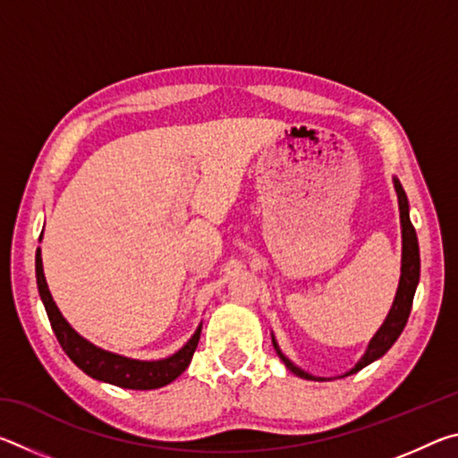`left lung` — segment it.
<instances>
[{
  "mask_svg": "<svg viewBox=\"0 0 458 458\" xmlns=\"http://www.w3.org/2000/svg\"><path fill=\"white\" fill-rule=\"evenodd\" d=\"M394 190H396V196H398L400 226H402V267H400V283L396 289V297H394V303L390 307V311H387L384 323L379 325L376 335L369 339L366 352H363L358 363H355L350 371H345V374L339 377L352 376V374H355V371H360L366 366H369L371 361L382 358V355L390 350L394 344H396L400 333L404 331L410 309H412L416 286H418V281H420V250H418L416 230L412 226V222H410V204H408L406 191H404V188H402V183L398 182V177H394ZM273 345H275L276 355L283 360V363L286 366V369L293 371L294 376H299L303 379H313V382H323V379H327V377L309 374V371L301 369L299 366H294V363L281 352V347H278L275 335H273Z\"/></svg>",
  "mask_w": 458,
  "mask_h": 458,
  "instance_id": "8db88e82",
  "label": "left lung"
}]
</instances>
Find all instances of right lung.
<instances>
[{"mask_svg":"<svg viewBox=\"0 0 458 458\" xmlns=\"http://www.w3.org/2000/svg\"><path fill=\"white\" fill-rule=\"evenodd\" d=\"M36 281H38V293H40L44 309L46 313H48L54 335H56L58 344L62 345V350L66 352L68 358H71L87 376L98 379V382L127 387V390H155V387H164L167 384H172L174 379L177 376H182L185 368L190 366L193 352H196L198 341H199L201 323L180 350L172 355H167V358H161V360L127 358V355L108 352V350H103V347L95 345L87 337H82L81 333L64 319V315L60 313L58 305L54 303L48 283H46L40 248L36 250Z\"/></svg>","mask_w":458,"mask_h":458,"instance_id":"add662e5","label":"right lung"}]
</instances>
